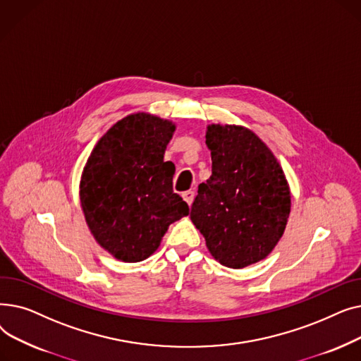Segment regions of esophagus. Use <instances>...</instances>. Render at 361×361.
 <instances>
[{"instance_id": "obj_1", "label": "esophagus", "mask_w": 361, "mask_h": 361, "mask_svg": "<svg viewBox=\"0 0 361 361\" xmlns=\"http://www.w3.org/2000/svg\"><path fill=\"white\" fill-rule=\"evenodd\" d=\"M183 199L187 202L188 206H190V204L193 203V200H195V192H192V190L184 192V193H183Z\"/></svg>"}]
</instances>
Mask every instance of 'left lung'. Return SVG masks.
Segmentation results:
<instances>
[{"mask_svg": "<svg viewBox=\"0 0 361 361\" xmlns=\"http://www.w3.org/2000/svg\"><path fill=\"white\" fill-rule=\"evenodd\" d=\"M212 176L199 185L192 222L211 255L241 269L267 257L286 231L291 193L272 150L249 128L211 124Z\"/></svg>", "mask_w": 361, "mask_h": 361, "instance_id": "left-lung-1", "label": "left lung"}]
</instances>
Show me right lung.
<instances>
[{
  "mask_svg": "<svg viewBox=\"0 0 361 361\" xmlns=\"http://www.w3.org/2000/svg\"><path fill=\"white\" fill-rule=\"evenodd\" d=\"M176 124L147 112L130 114L94 145L80 180V204L94 240L116 259L154 255L168 226L188 215L173 190L176 166L164 161Z\"/></svg>",
  "mask_w": 361,
  "mask_h": 361,
  "instance_id": "right-lung-1",
  "label": "right lung"
}]
</instances>
